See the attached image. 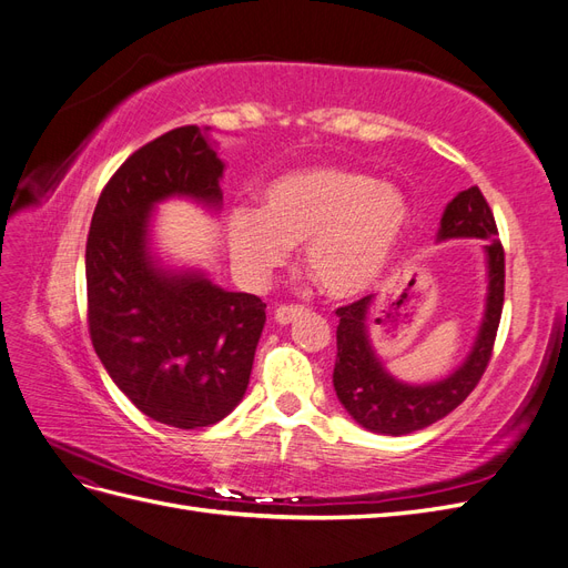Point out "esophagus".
I'll return each mask as SVG.
<instances>
[{
	"label": "esophagus",
	"instance_id": "1",
	"mask_svg": "<svg viewBox=\"0 0 568 568\" xmlns=\"http://www.w3.org/2000/svg\"><path fill=\"white\" fill-rule=\"evenodd\" d=\"M307 313V307L305 305H298V303H284V305H280L277 307V313H274V320H277L280 324H288V322H294V320H298L301 315H305Z\"/></svg>",
	"mask_w": 568,
	"mask_h": 568
}]
</instances>
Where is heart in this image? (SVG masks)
I'll list each match as a JSON object with an SVG mask.
<instances>
[{"mask_svg": "<svg viewBox=\"0 0 568 568\" xmlns=\"http://www.w3.org/2000/svg\"><path fill=\"white\" fill-rule=\"evenodd\" d=\"M263 209H236L227 220L234 261L253 272L284 263L305 246V267L322 291L348 298L386 270L409 227V201L398 186L341 165L303 168L263 189Z\"/></svg>", "mask_w": 568, "mask_h": 568, "instance_id": "heart-1", "label": "heart"}]
</instances>
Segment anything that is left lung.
Instances as JSON below:
<instances>
[{
  "label": "left lung",
  "instance_id": "left-lung-1",
  "mask_svg": "<svg viewBox=\"0 0 568 568\" xmlns=\"http://www.w3.org/2000/svg\"><path fill=\"white\" fill-rule=\"evenodd\" d=\"M438 239H486L488 255V303L478 338L464 365L448 379L428 386L395 382L376 359L367 336L372 296L336 311V365L334 388L348 415L374 434L405 436L443 419L467 400L484 376L503 317L505 303V248L486 196L478 186L464 189L445 209Z\"/></svg>",
  "mask_w": 568,
  "mask_h": 568
}]
</instances>
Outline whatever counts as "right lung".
Here are the masks:
<instances>
[{
    "mask_svg": "<svg viewBox=\"0 0 568 568\" xmlns=\"http://www.w3.org/2000/svg\"><path fill=\"white\" fill-rule=\"evenodd\" d=\"M222 161L196 125L136 149L101 192L84 251L92 346L115 386L146 417L175 428L211 426L244 398L265 303L203 274L153 265V203L192 196L217 205Z\"/></svg>",
    "mask_w": 568,
    "mask_h": 568,
    "instance_id": "obj_1",
    "label": "right lung"
}]
</instances>
